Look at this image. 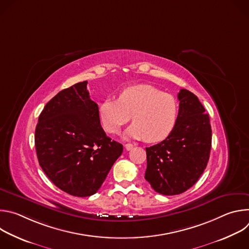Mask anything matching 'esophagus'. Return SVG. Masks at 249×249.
I'll return each mask as SVG.
<instances>
[{
	"label": "esophagus",
	"instance_id": "esophagus-1",
	"mask_svg": "<svg viewBox=\"0 0 249 249\" xmlns=\"http://www.w3.org/2000/svg\"><path fill=\"white\" fill-rule=\"evenodd\" d=\"M133 147H134V146H133L132 144H126V145H125V149H126L127 151L132 150V149H133Z\"/></svg>",
	"mask_w": 249,
	"mask_h": 249
}]
</instances>
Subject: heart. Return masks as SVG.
<instances>
[{
  "label": "heart",
  "instance_id": "heart-1",
  "mask_svg": "<svg viewBox=\"0 0 249 249\" xmlns=\"http://www.w3.org/2000/svg\"><path fill=\"white\" fill-rule=\"evenodd\" d=\"M178 108L173 95L150 85H135L123 89L118 99L103 100L98 113L108 133H117L132 116L134 124L126 130L125 137L158 143L172 132Z\"/></svg>",
  "mask_w": 249,
  "mask_h": 249
}]
</instances>
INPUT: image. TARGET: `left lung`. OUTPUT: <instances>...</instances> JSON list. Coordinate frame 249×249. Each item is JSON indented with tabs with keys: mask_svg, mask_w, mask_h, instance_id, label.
Instances as JSON below:
<instances>
[{
	"mask_svg": "<svg viewBox=\"0 0 249 249\" xmlns=\"http://www.w3.org/2000/svg\"><path fill=\"white\" fill-rule=\"evenodd\" d=\"M178 117L172 132L160 143L146 148V180L162 195H177L192 187L204 172L211 152L209 114L198 97L180 89Z\"/></svg>",
	"mask_w": 249,
	"mask_h": 249,
	"instance_id": "obj_1",
	"label": "left lung"
}]
</instances>
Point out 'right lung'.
I'll return each mask as SVG.
<instances>
[{"label":"right lung","instance_id":"1","mask_svg":"<svg viewBox=\"0 0 249 249\" xmlns=\"http://www.w3.org/2000/svg\"><path fill=\"white\" fill-rule=\"evenodd\" d=\"M88 82L58 92L39 115L35 149L48 178L64 192L87 197L100 188L123 146L101 128Z\"/></svg>","mask_w":249,"mask_h":249}]
</instances>
